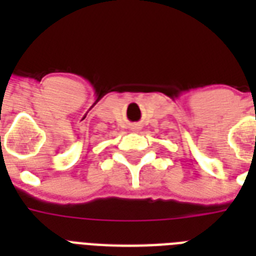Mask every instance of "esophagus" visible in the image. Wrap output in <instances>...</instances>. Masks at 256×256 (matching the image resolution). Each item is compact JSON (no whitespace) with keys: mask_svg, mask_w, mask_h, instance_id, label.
Segmentation results:
<instances>
[{"mask_svg":"<svg viewBox=\"0 0 256 256\" xmlns=\"http://www.w3.org/2000/svg\"><path fill=\"white\" fill-rule=\"evenodd\" d=\"M136 128H134V130H136Z\"/></svg>","mask_w":256,"mask_h":256,"instance_id":"esophagus-1","label":"esophagus"}]
</instances>
